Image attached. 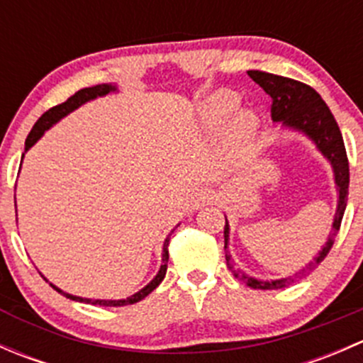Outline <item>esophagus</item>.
Masks as SVG:
<instances>
[{
    "mask_svg": "<svg viewBox=\"0 0 363 363\" xmlns=\"http://www.w3.org/2000/svg\"><path fill=\"white\" fill-rule=\"evenodd\" d=\"M211 202H212V191L208 188H196L195 191L191 193V196H189V207H191L193 211H199V208H202L203 205Z\"/></svg>",
    "mask_w": 363,
    "mask_h": 363,
    "instance_id": "obj_1",
    "label": "esophagus"
}]
</instances>
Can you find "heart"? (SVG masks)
Returning a JSON list of instances; mask_svg holds the SVG:
<instances>
[{
	"instance_id": "obj_1",
	"label": "heart",
	"mask_w": 363,
	"mask_h": 363,
	"mask_svg": "<svg viewBox=\"0 0 363 363\" xmlns=\"http://www.w3.org/2000/svg\"><path fill=\"white\" fill-rule=\"evenodd\" d=\"M240 94L232 89L214 91L205 98L202 119L208 130L225 126V145L239 155L252 144L259 131V116L252 108H239Z\"/></svg>"
}]
</instances>
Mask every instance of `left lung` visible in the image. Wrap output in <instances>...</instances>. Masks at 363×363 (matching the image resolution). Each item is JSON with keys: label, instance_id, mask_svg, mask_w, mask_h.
<instances>
[{"label": "left lung", "instance_id": "1", "mask_svg": "<svg viewBox=\"0 0 363 363\" xmlns=\"http://www.w3.org/2000/svg\"><path fill=\"white\" fill-rule=\"evenodd\" d=\"M247 75L272 98L270 112H272L274 123H281V126L286 128V130H294L306 135L316 145L318 151L328 160L332 172H334L335 189H337V208H335L334 223H332V230L327 242L318 251V255L306 267H302L298 272L286 277H279V279H259V277L250 276L244 270L237 269L228 250L230 225L226 221L225 258L226 265L232 270L233 276L242 281V283H246L250 288H255V290H281V288H286L288 284H294L296 281L302 279V277L309 276L323 262L325 256L328 255V251L334 246L335 235H337L344 211H346L347 186H350V164H347L346 149H344V140L337 123H335L330 108L327 107V104L321 100V96L313 87L298 82V80L274 75V73L259 72V69H250Z\"/></svg>", "mask_w": 363, "mask_h": 363}]
</instances>
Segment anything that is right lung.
Masks as SVG:
<instances>
[{
    "instance_id": "add662e5",
    "label": "right lung",
    "mask_w": 363,
    "mask_h": 363,
    "mask_svg": "<svg viewBox=\"0 0 363 363\" xmlns=\"http://www.w3.org/2000/svg\"><path fill=\"white\" fill-rule=\"evenodd\" d=\"M117 91V86H113V84H98V86H93V87H86V89H80L77 91L73 96H69L65 104L61 105H56V107L49 108L45 113H43L42 117H40L38 121L35 123V126H33V130L29 131L28 138H26V151H29V149L33 147V145L36 144V142L40 140V138L43 137V133H45L49 128H52L54 124L57 123V121H61L63 117H67L69 112L77 111V108L80 107V105L87 104V101L94 100V98H100V96H105V94L108 93H116ZM24 158V155H23ZM23 163V161H21ZM174 232V230H172ZM172 232L168 233V237L164 239L163 242V255H161V267L158 270V274L155 276V279L151 281V283L147 284V286L142 288L140 291H137V294H133L131 296H126V298H121V300H100V298H82V296H77V295H72V294H67V291L60 290L57 286H54L52 283H50V286L54 288L56 291H60L61 295H65L67 298L69 300H77V302H86V303H93V306H105V307H121V306H130V303H135V302H140L142 298H145L149 294H151L152 290H156V286L161 283V281L164 279V274H167V265H168V242H170V235ZM45 279V277H43Z\"/></svg>"
}]
</instances>
